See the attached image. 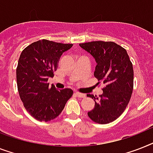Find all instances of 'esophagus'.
<instances>
[{
  "label": "esophagus",
  "instance_id": "34e87169",
  "mask_svg": "<svg viewBox=\"0 0 153 153\" xmlns=\"http://www.w3.org/2000/svg\"><path fill=\"white\" fill-rule=\"evenodd\" d=\"M74 94H75L77 97H85V94H81V93H79V92H74Z\"/></svg>",
  "mask_w": 153,
  "mask_h": 153
}]
</instances>
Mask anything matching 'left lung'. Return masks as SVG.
<instances>
[{"mask_svg": "<svg viewBox=\"0 0 153 153\" xmlns=\"http://www.w3.org/2000/svg\"><path fill=\"white\" fill-rule=\"evenodd\" d=\"M79 46L94 58V75L105 85L99 97L87 94L95 101L88 115L95 123H109L120 117L130 100L134 86L132 63L126 49L115 42L97 41Z\"/></svg>", "mask_w": 153, "mask_h": 153, "instance_id": "1", "label": "left lung"}]
</instances>
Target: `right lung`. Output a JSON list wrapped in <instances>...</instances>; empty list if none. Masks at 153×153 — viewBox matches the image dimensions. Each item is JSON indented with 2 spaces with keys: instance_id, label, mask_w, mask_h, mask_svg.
I'll return each mask as SVG.
<instances>
[{
  "instance_id": "add662e5",
  "label": "right lung",
  "mask_w": 153,
  "mask_h": 153,
  "mask_svg": "<svg viewBox=\"0 0 153 153\" xmlns=\"http://www.w3.org/2000/svg\"><path fill=\"white\" fill-rule=\"evenodd\" d=\"M72 45L42 39L21 53L16 69L18 91L25 108L37 120L47 122L56 118L72 96L71 89L59 90L48 83L59 57Z\"/></svg>"
}]
</instances>
